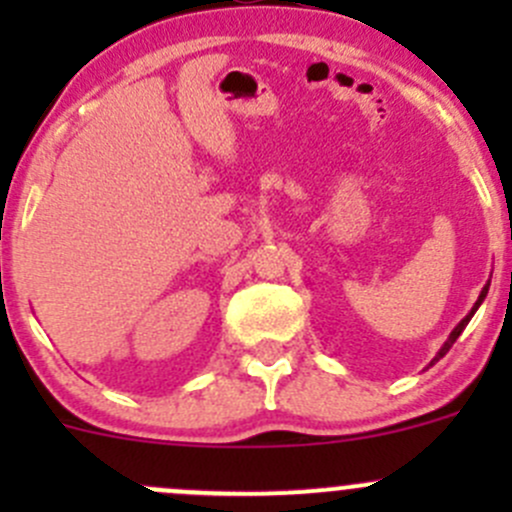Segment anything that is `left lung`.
Masks as SVG:
<instances>
[{
  "label": "left lung",
  "instance_id": "obj_1",
  "mask_svg": "<svg viewBox=\"0 0 512 512\" xmlns=\"http://www.w3.org/2000/svg\"><path fill=\"white\" fill-rule=\"evenodd\" d=\"M488 287H490V280H488V282H485V287H483V289H480V294H478L476 304H473V307H471V312H468V314H466V317H463V319H461V322H458V324H456V327H453V332H451V334H448V339H446V342H443V347H441V349H438V352H436V356H433V359H431V364H428V366H433V364H436V361H438V359H443V356H446V354H448V349H451V347H453V344H456V339H458V337H461V334H463V329H466V327H468V322H471V319H473V314H476V312H478V307H480V304H483V299H485V297H488Z\"/></svg>",
  "mask_w": 512,
  "mask_h": 512
}]
</instances>
